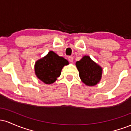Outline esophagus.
<instances>
[{
    "instance_id": "1",
    "label": "esophagus",
    "mask_w": 131,
    "mask_h": 131,
    "mask_svg": "<svg viewBox=\"0 0 131 131\" xmlns=\"http://www.w3.org/2000/svg\"><path fill=\"white\" fill-rule=\"evenodd\" d=\"M68 60L70 61V62H73V57H69Z\"/></svg>"
}]
</instances>
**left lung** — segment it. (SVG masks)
I'll return each instance as SVG.
<instances>
[{
	"instance_id": "8db88e82",
	"label": "left lung",
	"mask_w": 131,
	"mask_h": 131,
	"mask_svg": "<svg viewBox=\"0 0 131 131\" xmlns=\"http://www.w3.org/2000/svg\"><path fill=\"white\" fill-rule=\"evenodd\" d=\"M81 81L86 85L94 86L100 82L102 68L89 56H84L76 63Z\"/></svg>"
}]
</instances>
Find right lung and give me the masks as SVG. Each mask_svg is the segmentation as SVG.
Instances as JSON below:
<instances>
[{
  "label": "right lung",
  "mask_w": 131,
  "mask_h": 131,
  "mask_svg": "<svg viewBox=\"0 0 131 131\" xmlns=\"http://www.w3.org/2000/svg\"><path fill=\"white\" fill-rule=\"evenodd\" d=\"M68 64V61L63 57L50 51L46 56L36 62L35 74L40 81L50 84L53 83L60 76L63 67Z\"/></svg>",
  "instance_id": "right-lung-1"
}]
</instances>
